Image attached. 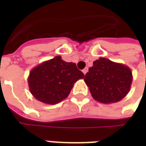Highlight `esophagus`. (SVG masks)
<instances>
[{
    "label": "esophagus",
    "instance_id": "obj_1",
    "mask_svg": "<svg viewBox=\"0 0 146 146\" xmlns=\"http://www.w3.org/2000/svg\"><path fill=\"white\" fill-rule=\"evenodd\" d=\"M88 72V67H86V68H84V69L83 70V73H84V74H86Z\"/></svg>",
    "mask_w": 146,
    "mask_h": 146
}]
</instances>
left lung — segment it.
<instances>
[{
  "instance_id": "1",
  "label": "left lung",
  "mask_w": 146,
  "mask_h": 146,
  "mask_svg": "<svg viewBox=\"0 0 146 146\" xmlns=\"http://www.w3.org/2000/svg\"><path fill=\"white\" fill-rule=\"evenodd\" d=\"M92 97L102 103L121 100L128 93L132 82L128 67L100 58L93 62L84 76Z\"/></svg>"
}]
</instances>
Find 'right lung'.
<instances>
[{"label":"right lung","instance_id":"obj_1","mask_svg":"<svg viewBox=\"0 0 146 146\" xmlns=\"http://www.w3.org/2000/svg\"><path fill=\"white\" fill-rule=\"evenodd\" d=\"M84 77L76 64L56 56L32 70L28 83L31 94L37 100L53 105L67 98L73 84Z\"/></svg>","mask_w":146,"mask_h":146}]
</instances>
